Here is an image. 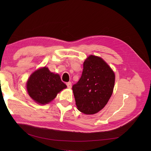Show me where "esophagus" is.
<instances>
[{
	"mask_svg": "<svg viewBox=\"0 0 151 151\" xmlns=\"http://www.w3.org/2000/svg\"><path fill=\"white\" fill-rule=\"evenodd\" d=\"M67 88H71V87H72V83H71V82H68V83H67Z\"/></svg>",
	"mask_w": 151,
	"mask_h": 151,
	"instance_id": "obj_1",
	"label": "esophagus"
}]
</instances>
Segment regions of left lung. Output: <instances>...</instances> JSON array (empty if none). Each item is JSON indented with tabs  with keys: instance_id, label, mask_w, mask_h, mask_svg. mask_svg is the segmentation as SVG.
I'll list each match as a JSON object with an SVG mask.
<instances>
[{
	"instance_id": "left-lung-1",
	"label": "left lung",
	"mask_w": 151,
	"mask_h": 151,
	"mask_svg": "<svg viewBox=\"0 0 151 151\" xmlns=\"http://www.w3.org/2000/svg\"><path fill=\"white\" fill-rule=\"evenodd\" d=\"M115 79L113 71L101 58L89 56L79 81L72 86L78 110L93 115L102 109L111 96Z\"/></svg>"
}]
</instances>
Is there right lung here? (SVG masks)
<instances>
[{"instance_id": "obj_1", "label": "right lung", "mask_w": 151, "mask_h": 151, "mask_svg": "<svg viewBox=\"0 0 151 151\" xmlns=\"http://www.w3.org/2000/svg\"><path fill=\"white\" fill-rule=\"evenodd\" d=\"M26 88L29 96L35 102L45 104L55 98L57 94L66 88L67 86L61 81L60 76L44 67L30 76Z\"/></svg>"}]
</instances>
